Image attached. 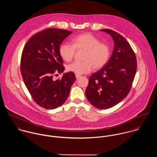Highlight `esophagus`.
<instances>
[{
  "instance_id": "34e87169",
  "label": "esophagus",
  "mask_w": 157,
  "mask_h": 157,
  "mask_svg": "<svg viewBox=\"0 0 157 157\" xmlns=\"http://www.w3.org/2000/svg\"><path fill=\"white\" fill-rule=\"evenodd\" d=\"M80 77H81V75H78V74H76V75H75V77H76V78H77V79L79 78Z\"/></svg>"
}]
</instances>
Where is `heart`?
<instances>
[{"instance_id": "1", "label": "heart", "mask_w": 157, "mask_h": 157, "mask_svg": "<svg viewBox=\"0 0 157 157\" xmlns=\"http://www.w3.org/2000/svg\"><path fill=\"white\" fill-rule=\"evenodd\" d=\"M72 44L64 42L60 46L59 54L66 62L71 61L75 54V49L85 50L83 62H74L67 66V70L80 75L89 73L92 67L98 69L103 67L111 56V49L107 44L100 40L90 33L78 35L71 39Z\"/></svg>"}]
</instances>
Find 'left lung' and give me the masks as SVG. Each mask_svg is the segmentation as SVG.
Masks as SVG:
<instances>
[{
	"instance_id": "8db88e82",
	"label": "left lung",
	"mask_w": 157,
	"mask_h": 157,
	"mask_svg": "<svg viewBox=\"0 0 157 157\" xmlns=\"http://www.w3.org/2000/svg\"><path fill=\"white\" fill-rule=\"evenodd\" d=\"M100 31L111 36L114 48L105 66L90 77L85 94L94 106L106 109L121 102L130 92L137 63L132 48L121 35L109 29Z\"/></svg>"
}]
</instances>
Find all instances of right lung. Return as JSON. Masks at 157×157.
Returning a JSON list of instances; mask_svg holds the SVG:
<instances>
[{
	"instance_id": "obj_1",
	"label": "right lung",
	"mask_w": 157,
	"mask_h": 157,
	"mask_svg": "<svg viewBox=\"0 0 157 157\" xmlns=\"http://www.w3.org/2000/svg\"><path fill=\"white\" fill-rule=\"evenodd\" d=\"M71 33L62 29H46L31 37L23 49L21 71L23 82L34 101L46 109L62 105L75 80L72 72L57 80L53 78L65 70L59 48Z\"/></svg>"
}]
</instances>
